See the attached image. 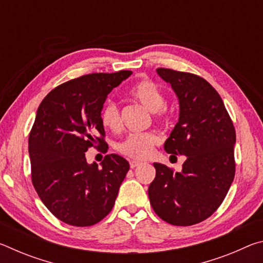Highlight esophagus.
I'll return each mask as SVG.
<instances>
[{
	"label": "esophagus",
	"instance_id": "34e87169",
	"mask_svg": "<svg viewBox=\"0 0 263 263\" xmlns=\"http://www.w3.org/2000/svg\"><path fill=\"white\" fill-rule=\"evenodd\" d=\"M139 164H141V162L138 161V160H131V161H130V167L131 168H136V167L139 166Z\"/></svg>",
	"mask_w": 263,
	"mask_h": 263
}]
</instances>
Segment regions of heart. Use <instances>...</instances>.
<instances>
[{"label":"heart","instance_id":"obj_1","mask_svg":"<svg viewBox=\"0 0 263 263\" xmlns=\"http://www.w3.org/2000/svg\"><path fill=\"white\" fill-rule=\"evenodd\" d=\"M133 100L153 112L158 122L167 119V109L164 106V96L157 84L151 80H141L130 89ZM101 122L109 130L117 132L121 128V116L119 109L115 102H106L101 111ZM158 137L154 133L142 132L131 133L117 145V149L126 157L133 159H145L153 152Z\"/></svg>","mask_w":263,"mask_h":263}]
</instances>
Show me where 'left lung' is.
Returning a JSON list of instances; mask_svg holds the SVG:
<instances>
[{"label": "left lung", "instance_id": "8db88e82", "mask_svg": "<svg viewBox=\"0 0 263 263\" xmlns=\"http://www.w3.org/2000/svg\"><path fill=\"white\" fill-rule=\"evenodd\" d=\"M179 100V119L163 148L184 155L181 172L154 162L148 186L155 213L172 225L189 226L215 212L234 179L235 130L221 97L197 75L158 68Z\"/></svg>", "mask_w": 263, "mask_h": 263}]
</instances>
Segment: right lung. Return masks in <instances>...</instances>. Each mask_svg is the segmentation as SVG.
Here are the masks:
<instances>
[{"label":"right lung","mask_w":263,"mask_h":263,"mask_svg":"<svg viewBox=\"0 0 263 263\" xmlns=\"http://www.w3.org/2000/svg\"><path fill=\"white\" fill-rule=\"evenodd\" d=\"M132 74L95 73L62 83L47 94L29 136L31 177L45 206L73 226H90L111 211L130 169L127 160L108 154L88 163L92 145L105 147L101 111L114 88Z\"/></svg>","instance_id":"add662e5"}]
</instances>
